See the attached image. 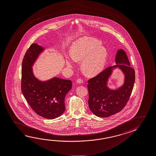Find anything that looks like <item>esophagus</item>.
I'll return each instance as SVG.
<instances>
[{
    "label": "esophagus",
    "instance_id": "esophagus-1",
    "mask_svg": "<svg viewBox=\"0 0 156 156\" xmlns=\"http://www.w3.org/2000/svg\"><path fill=\"white\" fill-rule=\"evenodd\" d=\"M77 83L78 84H82L83 83V80L82 79H77Z\"/></svg>",
    "mask_w": 156,
    "mask_h": 156
}]
</instances>
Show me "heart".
I'll return each mask as SVG.
<instances>
[{
  "instance_id": "1",
  "label": "heart",
  "mask_w": 156,
  "mask_h": 156,
  "mask_svg": "<svg viewBox=\"0 0 156 156\" xmlns=\"http://www.w3.org/2000/svg\"><path fill=\"white\" fill-rule=\"evenodd\" d=\"M102 42L96 38L83 37L78 38L71 46L69 55L65 64L67 67L73 68L76 62L82 61V67L85 73L90 76L99 73L104 68L108 52Z\"/></svg>"
}]
</instances>
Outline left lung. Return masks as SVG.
<instances>
[{
	"instance_id": "8db88e82",
	"label": "left lung",
	"mask_w": 156,
	"mask_h": 156,
	"mask_svg": "<svg viewBox=\"0 0 156 156\" xmlns=\"http://www.w3.org/2000/svg\"><path fill=\"white\" fill-rule=\"evenodd\" d=\"M116 65L109 67L97 76L88 81L90 110L100 118L114 115L125 107L133 90L135 82L134 69L125 51L120 49L115 55ZM119 68L124 76L123 84L115 90L108 87V82L113 71Z\"/></svg>"
}]
</instances>
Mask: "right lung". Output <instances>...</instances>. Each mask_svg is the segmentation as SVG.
Returning <instances> with one entry per match:
<instances>
[{
    "label": "right lung",
    "mask_w": 156,
    "mask_h": 156,
    "mask_svg": "<svg viewBox=\"0 0 156 156\" xmlns=\"http://www.w3.org/2000/svg\"><path fill=\"white\" fill-rule=\"evenodd\" d=\"M45 48L31 44L25 54L22 66L21 90L32 109L47 119L58 118L65 110V98L72 88L71 80L53 77L46 80L34 73V65Z\"/></svg>",
    "instance_id": "right-lung-1"
}]
</instances>
